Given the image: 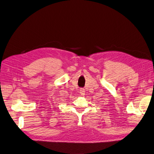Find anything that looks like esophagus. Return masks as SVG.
Here are the masks:
<instances>
[{"label":"esophagus","instance_id":"obj_1","mask_svg":"<svg viewBox=\"0 0 154 154\" xmlns=\"http://www.w3.org/2000/svg\"><path fill=\"white\" fill-rule=\"evenodd\" d=\"M80 95H81L82 96H84V95H85V90L84 89V88H80Z\"/></svg>","mask_w":154,"mask_h":154}]
</instances>
